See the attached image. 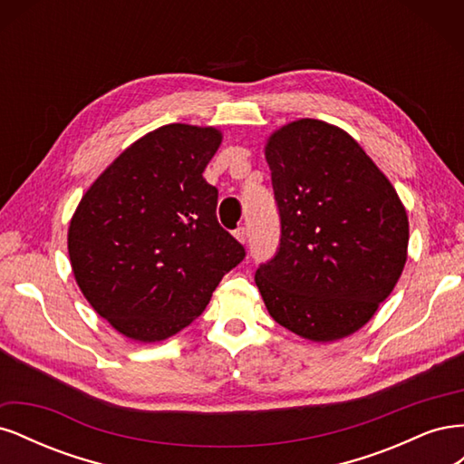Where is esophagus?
Segmentation results:
<instances>
[{
  "instance_id": "esophagus-1",
  "label": "esophagus",
  "mask_w": 464,
  "mask_h": 464,
  "mask_svg": "<svg viewBox=\"0 0 464 464\" xmlns=\"http://www.w3.org/2000/svg\"><path fill=\"white\" fill-rule=\"evenodd\" d=\"M247 228H237V230H234V237H236V240L237 242H240V244H246L247 242Z\"/></svg>"
}]
</instances>
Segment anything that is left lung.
Here are the masks:
<instances>
[{
    "label": "left lung",
    "instance_id": "1",
    "mask_svg": "<svg viewBox=\"0 0 464 464\" xmlns=\"http://www.w3.org/2000/svg\"><path fill=\"white\" fill-rule=\"evenodd\" d=\"M280 247L256 285L269 315L312 343L356 333L399 283L409 217L389 178L339 125L302 118L265 143Z\"/></svg>",
    "mask_w": 464,
    "mask_h": 464
}]
</instances>
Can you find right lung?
I'll return each mask as SVG.
<instances>
[{"mask_svg":"<svg viewBox=\"0 0 464 464\" xmlns=\"http://www.w3.org/2000/svg\"><path fill=\"white\" fill-rule=\"evenodd\" d=\"M220 143L213 125L149 131L92 181L69 220L77 286L135 343L186 329L246 256L218 224V191L203 178Z\"/></svg>","mask_w":464,"mask_h":464,"instance_id":"right-lung-1","label":"right lung"}]
</instances>
